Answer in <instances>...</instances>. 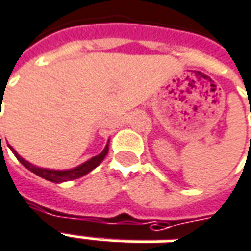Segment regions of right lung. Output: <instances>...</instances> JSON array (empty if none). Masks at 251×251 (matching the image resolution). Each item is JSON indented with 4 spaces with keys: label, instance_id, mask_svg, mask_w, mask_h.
<instances>
[{
    "label": "right lung",
    "instance_id": "1",
    "mask_svg": "<svg viewBox=\"0 0 251 251\" xmlns=\"http://www.w3.org/2000/svg\"><path fill=\"white\" fill-rule=\"evenodd\" d=\"M0 140H1V134H0ZM10 150L12 152L15 153V156L19 159V162L22 163L23 166L25 168H28L29 171H32L34 174L39 175L42 178H45V179L50 180V182H55V183H58V182H65V180H72V179H77V178H80V176H83V175L88 174L89 171H92L94 168L98 167L99 164L101 163V160L106 157L108 152V144L106 145V148L103 150L101 153L99 155L94 156L92 159H89L88 162H85L81 166H78L76 168H72V170H65V171H57V170H49V168H40L36 167L34 164H31V163H28L27 160H24L22 156L17 155V152H16L12 147H10Z\"/></svg>",
    "mask_w": 251,
    "mask_h": 251
}]
</instances>
